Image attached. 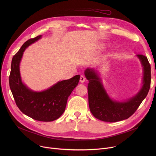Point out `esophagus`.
<instances>
[{"label":"esophagus","instance_id":"34e87169","mask_svg":"<svg viewBox=\"0 0 156 156\" xmlns=\"http://www.w3.org/2000/svg\"><path fill=\"white\" fill-rule=\"evenodd\" d=\"M85 76H80V82L81 83H83V82H85Z\"/></svg>","mask_w":156,"mask_h":156}]
</instances>
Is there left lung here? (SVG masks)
I'll list each match as a JSON object with an SVG mask.
<instances>
[{"label": "left lung", "mask_w": 156, "mask_h": 156, "mask_svg": "<svg viewBox=\"0 0 156 156\" xmlns=\"http://www.w3.org/2000/svg\"><path fill=\"white\" fill-rule=\"evenodd\" d=\"M137 56L144 68V85L136 95L126 102H119L111 100L95 71L90 68L85 70V76L89 81V108L95 118L110 122L126 119L135 113L146 97L151 87V64L145 55L138 54Z\"/></svg>", "instance_id": "1"}]
</instances>
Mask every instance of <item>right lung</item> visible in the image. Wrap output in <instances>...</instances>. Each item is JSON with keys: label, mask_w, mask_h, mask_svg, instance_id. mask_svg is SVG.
Segmentation results:
<instances>
[{"label": "right lung", "mask_w": 156, "mask_h": 156, "mask_svg": "<svg viewBox=\"0 0 156 156\" xmlns=\"http://www.w3.org/2000/svg\"><path fill=\"white\" fill-rule=\"evenodd\" d=\"M41 37L39 35L27 40L13 56L9 80L11 92L20 110L35 120L48 122L58 119L63 114L68 98L78 84L80 76L76 75L69 80L59 81L41 92H33L22 83L19 66L23 52Z\"/></svg>", "instance_id": "add662e5"}]
</instances>
